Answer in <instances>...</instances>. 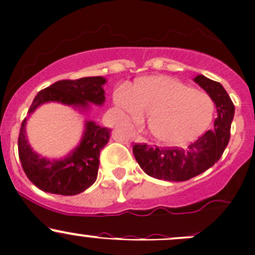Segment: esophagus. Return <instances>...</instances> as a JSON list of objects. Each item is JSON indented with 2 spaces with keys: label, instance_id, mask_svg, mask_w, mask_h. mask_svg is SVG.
I'll use <instances>...</instances> for the list:
<instances>
[{
  "label": "esophagus",
  "instance_id": "esophagus-1",
  "mask_svg": "<svg viewBox=\"0 0 255 255\" xmlns=\"http://www.w3.org/2000/svg\"><path fill=\"white\" fill-rule=\"evenodd\" d=\"M135 142H139V143H147V140L142 137V135H137L135 137Z\"/></svg>",
  "mask_w": 255,
  "mask_h": 255
}]
</instances>
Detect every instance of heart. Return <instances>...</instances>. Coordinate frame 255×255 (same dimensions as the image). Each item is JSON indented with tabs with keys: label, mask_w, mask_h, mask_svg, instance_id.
Listing matches in <instances>:
<instances>
[{
	"label": "heart",
	"mask_w": 255,
	"mask_h": 255,
	"mask_svg": "<svg viewBox=\"0 0 255 255\" xmlns=\"http://www.w3.org/2000/svg\"><path fill=\"white\" fill-rule=\"evenodd\" d=\"M115 102L133 122L150 115L149 132L158 142L183 145L201 137L214 116V102L207 93L167 76H150L134 87H120Z\"/></svg>",
	"instance_id": "b5f03b06"
}]
</instances>
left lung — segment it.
Returning <instances> with one entry per match:
<instances>
[{
  "label": "left lung",
  "instance_id": "left-lung-1",
  "mask_svg": "<svg viewBox=\"0 0 255 255\" xmlns=\"http://www.w3.org/2000/svg\"><path fill=\"white\" fill-rule=\"evenodd\" d=\"M213 100L217 107L214 129L207 130L187 148H158L148 144L133 145V154L148 175L169 182H183L197 177L218 162L231 138L234 105L219 82L199 75L194 78Z\"/></svg>",
  "mask_w": 255,
  "mask_h": 255
}]
</instances>
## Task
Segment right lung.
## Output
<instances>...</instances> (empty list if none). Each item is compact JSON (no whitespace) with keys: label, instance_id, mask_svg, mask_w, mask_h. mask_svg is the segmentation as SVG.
Wrapping results in <instances>:
<instances>
[{"label":"right lung","instance_id":"1","mask_svg":"<svg viewBox=\"0 0 255 255\" xmlns=\"http://www.w3.org/2000/svg\"><path fill=\"white\" fill-rule=\"evenodd\" d=\"M106 78L83 77L80 80H62L39 91L34 97L28 115L43 103L59 102L78 111H87L90 103H105L103 85ZM111 129L86 121L85 132L80 144L61 159H49L34 152L27 140L26 118L18 135V155L28 179L47 193L75 196L85 192L97 179L100 153L110 140Z\"/></svg>","mask_w":255,"mask_h":255}]
</instances>
